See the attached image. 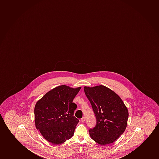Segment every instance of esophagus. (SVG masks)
<instances>
[{
  "label": "esophagus",
  "instance_id": "34e87169",
  "mask_svg": "<svg viewBox=\"0 0 159 159\" xmlns=\"http://www.w3.org/2000/svg\"><path fill=\"white\" fill-rule=\"evenodd\" d=\"M81 121H82V122H84L85 121V117H83L81 119Z\"/></svg>",
  "mask_w": 159,
  "mask_h": 159
}]
</instances>
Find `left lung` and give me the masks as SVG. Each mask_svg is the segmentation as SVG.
Returning a JSON list of instances; mask_svg holds the SVG:
<instances>
[{"label":"left lung","instance_id":"left-lung-1","mask_svg":"<svg viewBox=\"0 0 159 159\" xmlns=\"http://www.w3.org/2000/svg\"><path fill=\"white\" fill-rule=\"evenodd\" d=\"M84 89L97 119L95 127L89 130L90 136L101 145L112 143L126 129L127 108L120 97L106 86H84Z\"/></svg>","mask_w":159,"mask_h":159}]
</instances>
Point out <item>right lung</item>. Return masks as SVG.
I'll list each match as a JSON object with an SVG mask.
<instances>
[{
	"label": "right lung",
	"mask_w": 159,
	"mask_h": 159,
	"mask_svg": "<svg viewBox=\"0 0 159 159\" xmlns=\"http://www.w3.org/2000/svg\"><path fill=\"white\" fill-rule=\"evenodd\" d=\"M80 89L65 85L57 86L46 93L35 104V127L52 144H62L74 135L79 120L73 116L77 105L73 101Z\"/></svg>",
	"instance_id": "obj_1"
}]
</instances>
